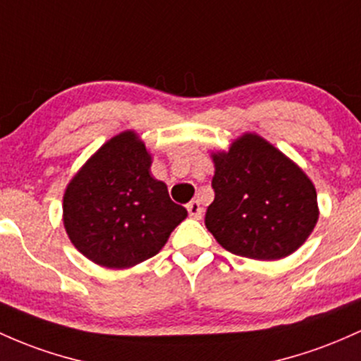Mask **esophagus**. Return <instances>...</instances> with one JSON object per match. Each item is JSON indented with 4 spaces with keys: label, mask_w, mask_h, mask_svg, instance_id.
Segmentation results:
<instances>
[{
    "label": "esophagus",
    "mask_w": 361,
    "mask_h": 361,
    "mask_svg": "<svg viewBox=\"0 0 361 361\" xmlns=\"http://www.w3.org/2000/svg\"><path fill=\"white\" fill-rule=\"evenodd\" d=\"M187 211L190 214V217H193V219H200L202 217V207H200L199 200L190 202V204L187 205Z\"/></svg>",
    "instance_id": "obj_1"
}]
</instances>
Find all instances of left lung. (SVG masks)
Here are the masks:
<instances>
[{
    "mask_svg": "<svg viewBox=\"0 0 361 361\" xmlns=\"http://www.w3.org/2000/svg\"><path fill=\"white\" fill-rule=\"evenodd\" d=\"M216 197L205 226L221 247L255 260L291 255L319 219L317 192L302 168L255 133L212 152Z\"/></svg>",
    "mask_w": 361,
    "mask_h": 361,
    "instance_id": "1",
    "label": "left lung"
}]
</instances>
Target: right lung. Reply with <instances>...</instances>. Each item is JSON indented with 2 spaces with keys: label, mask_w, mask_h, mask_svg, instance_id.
I'll return each mask as SVG.
<instances>
[{
  "label": "right lung",
  "mask_w": 361,
  "mask_h": 361,
  "mask_svg": "<svg viewBox=\"0 0 361 361\" xmlns=\"http://www.w3.org/2000/svg\"><path fill=\"white\" fill-rule=\"evenodd\" d=\"M144 142L121 132L71 178L63 197V224L71 243L94 264L128 269L150 259L187 217L168 187L150 174Z\"/></svg>",
  "instance_id": "right-lung-1"
}]
</instances>
